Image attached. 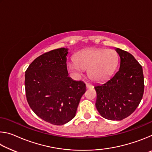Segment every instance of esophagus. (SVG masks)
Returning <instances> with one entry per match:
<instances>
[{
    "instance_id": "obj_1",
    "label": "esophagus",
    "mask_w": 152,
    "mask_h": 152,
    "mask_svg": "<svg viewBox=\"0 0 152 152\" xmlns=\"http://www.w3.org/2000/svg\"><path fill=\"white\" fill-rule=\"evenodd\" d=\"M86 86L87 88H92V87H93V86H92L91 85V84H88V83H86Z\"/></svg>"
}]
</instances>
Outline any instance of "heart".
I'll use <instances>...</instances> for the list:
<instances>
[{
	"label": "heart",
	"instance_id": "obj_1",
	"mask_svg": "<svg viewBox=\"0 0 152 152\" xmlns=\"http://www.w3.org/2000/svg\"><path fill=\"white\" fill-rule=\"evenodd\" d=\"M118 62L119 56L114 50L91 48L77 53L75 61L68 64V69L75 76H80L84 70H88L90 78L101 82L111 76Z\"/></svg>",
	"mask_w": 152,
	"mask_h": 152
}]
</instances>
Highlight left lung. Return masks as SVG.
<instances>
[{
  "label": "left lung",
  "instance_id": "8db88e82",
  "mask_svg": "<svg viewBox=\"0 0 152 152\" xmlns=\"http://www.w3.org/2000/svg\"><path fill=\"white\" fill-rule=\"evenodd\" d=\"M120 57L119 69L109 80L94 86L96 107L102 117L121 121L135 111L144 92L143 69L127 51L116 49Z\"/></svg>",
  "mask_w": 152,
  "mask_h": 152
}]
</instances>
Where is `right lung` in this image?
<instances>
[{
    "label": "right lung",
    "instance_id": "add662e5",
    "mask_svg": "<svg viewBox=\"0 0 152 152\" xmlns=\"http://www.w3.org/2000/svg\"><path fill=\"white\" fill-rule=\"evenodd\" d=\"M68 49L46 52L33 60L25 71L27 101L38 117L52 125L65 124L75 117L86 85L68 76Z\"/></svg>",
    "mask_w": 152,
    "mask_h": 152
}]
</instances>
